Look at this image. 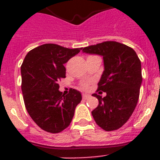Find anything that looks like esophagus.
<instances>
[{"label": "esophagus", "mask_w": 160, "mask_h": 160, "mask_svg": "<svg viewBox=\"0 0 160 160\" xmlns=\"http://www.w3.org/2000/svg\"><path fill=\"white\" fill-rule=\"evenodd\" d=\"M82 98L84 100H87L88 98H90V95H86V94H83L82 95Z\"/></svg>", "instance_id": "obj_1"}]
</instances>
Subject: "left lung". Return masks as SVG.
<instances>
[{"label": "left lung", "mask_w": 160, "mask_h": 160, "mask_svg": "<svg viewBox=\"0 0 160 160\" xmlns=\"http://www.w3.org/2000/svg\"><path fill=\"white\" fill-rule=\"evenodd\" d=\"M82 51L103 56L105 70L97 91L106 92V96L93 94L99 105L91 114L105 131L116 130L128 121L138 103L142 83L140 60L131 47L116 41H104Z\"/></svg>", "instance_id": "obj_1"}]
</instances>
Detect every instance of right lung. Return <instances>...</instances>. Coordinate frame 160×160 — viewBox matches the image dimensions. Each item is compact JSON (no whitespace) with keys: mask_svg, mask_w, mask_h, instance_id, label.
I'll use <instances>...</instances> for the list:
<instances>
[{"mask_svg":"<svg viewBox=\"0 0 160 160\" xmlns=\"http://www.w3.org/2000/svg\"><path fill=\"white\" fill-rule=\"evenodd\" d=\"M82 48L69 49L56 44H44L31 50L21 67V90L26 109L34 122L49 133H60L70 125L81 94L70 89L59 90L65 78L64 64Z\"/></svg>","mask_w":160,"mask_h":160,"instance_id":"right-lung-1","label":"right lung"}]
</instances>
